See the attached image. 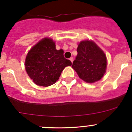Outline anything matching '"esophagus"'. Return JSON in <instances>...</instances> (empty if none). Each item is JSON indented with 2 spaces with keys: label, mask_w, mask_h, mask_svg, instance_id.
Returning a JSON list of instances; mask_svg holds the SVG:
<instances>
[{
  "label": "esophagus",
  "mask_w": 132,
  "mask_h": 132,
  "mask_svg": "<svg viewBox=\"0 0 132 132\" xmlns=\"http://www.w3.org/2000/svg\"><path fill=\"white\" fill-rule=\"evenodd\" d=\"M70 60L71 61V62H73V57H71L70 59Z\"/></svg>",
  "instance_id": "34e87169"
}]
</instances>
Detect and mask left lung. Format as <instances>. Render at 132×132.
I'll use <instances>...</instances> for the list:
<instances>
[{
    "label": "left lung",
    "mask_w": 132,
    "mask_h": 132,
    "mask_svg": "<svg viewBox=\"0 0 132 132\" xmlns=\"http://www.w3.org/2000/svg\"><path fill=\"white\" fill-rule=\"evenodd\" d=\"M75 60L71 67L78 77L87 83L100 80L107 68V57L103 50L93 41H82L78 44Z\"/></svg>",
    "instance_id": "8db88e82"
}]
</instances>
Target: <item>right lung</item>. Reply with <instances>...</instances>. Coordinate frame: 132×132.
I'll return each mask as SVG.
<instances>
[{
    "label": "right lung",
    "mask_w": 132,
    "mask_h": 132,
    "mask_svg": "<svg viewBox=\"0 0 132 132\" xmlns=\"http://www.w3.org/2000/svg\"><path fill=\"white\" fill-rule=\"evenodd\" d=\"M71 62L64 57V51L55 48V42L45 38L28 52L25 62L28 75L36 85L48 87L58 80L65 67Z\"/></svg>",
    "instance_id": "add662e5"
}]
</instances>
